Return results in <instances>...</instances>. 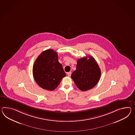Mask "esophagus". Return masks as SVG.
<instances>
[{"mask_svg":"<svg viewBox=\"0 0 135 135\" xmlns=\"http://www.w3.org/2000/svg\"><path fill=\"white\" fill-rule=\"evenodd\" d=\"M67 75L68 76H70L71 75V72H69L67 73Z\"/></svg>","mask_w":135,"mask_h":135,"instance_id":"34e87169","label":"esophagus"}]
</instances>
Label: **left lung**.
I'll return each mask as SVG.
<instances>
[{
    "instance_id": "8db88e82",
    "label": "left lung",
    "mask_w": 135,
    "mask_h": 135,
    "mask_svg": "<svg viewBox=\"0 0 135 135\" xmlns=\"http://www.w3.org/2000/svg\"><path fill=\"white\" fill-rule=\"evenodd\" d=\"M84 57L77 61L76 69L73 72L71 78L77 87L85 91L94 87L99 82L101 71L98 63L92 56Z\"/></svg>"
}]
</instances>
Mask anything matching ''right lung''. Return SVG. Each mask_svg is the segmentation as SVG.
I'll list each match as a JSON object with an SVG mask.
<instances>
[{
  "label": "right lung",
  "instance_id": "right-lung-1",
  "mask_svg": "<svg viewBox=\"0 0 135 135\" xmlns=\"http://www.w3.org/2000/svg\"><path fill=\"white\" fill-rule=\"evenodd\" d=\"M34 79L40 87L53 91L59 86L66 73L59 62L58 55L52 49L46 50L40 54L33 66Z\"/></svg>",
  "mask_w": 135,
  "mask_h": 135
}]
</instances>
